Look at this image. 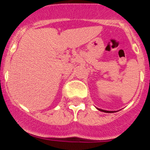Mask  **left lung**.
Returning <instances> with one entry per match:
<instances>
[{"label": "left lung", "mask_w": 150, "mask_h": 150, "mask_svg": "<svg viewBox=\"0 0 150 150\" xmlns=\"http://www.w3.org/2000/svg\"><path fill=\"white\" fill-rule=\"evenodd\" d=\"M98 110H100L103 111V112H114V111H108V110H100V109H98Z\"/></svg>", "instance_id": "1"}]
</instances>
